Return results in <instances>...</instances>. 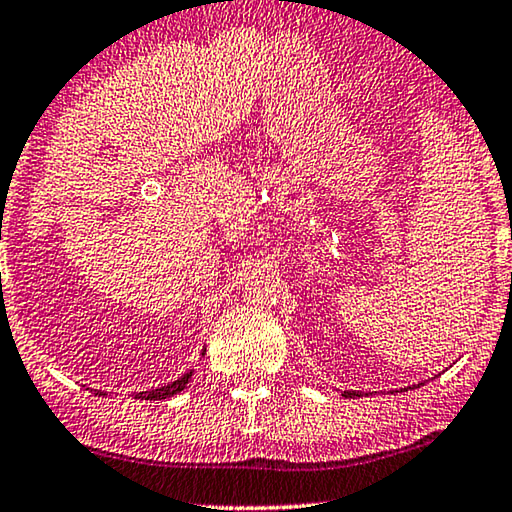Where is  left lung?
Masks as SVG:
<instances>
[{
    "label": "left lung",
    "instance_id": "1",
    "mask_svg": "<svg viewBox=\"0 0 512 512\" xmlns=\"http://www.w3.org/2000/svg\"><path fill=\"white\" fill-rule=\"evenodd\" d=\"M354 395H358L356 391H345V398H354Z\"/></svg>",
    "mask_w": 512,
    "mask_h": 512
}]
</instances>
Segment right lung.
<instances>
[{
  "label": "right lung",
  "mask_w": 512,
  "mask_h": 512,
  "mask_svg": "<svg viewBox=\"0 0 512 512\" xmlns=\"http://www.w3.org/2000/svg\"><path fill=\"white\" fill-rule=\"evenodd\" d=\"M190 377H193V372H186V375L179 377L177 381H172V384L154 388V391H142V393H137L135 398H140V400H167V398H172V395L181 393L190 381Z\"/></svg>",
  "instance_id": "right-lung-1"
}]
</instances>
